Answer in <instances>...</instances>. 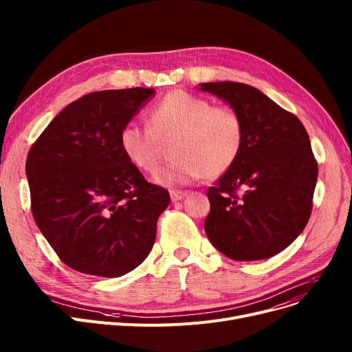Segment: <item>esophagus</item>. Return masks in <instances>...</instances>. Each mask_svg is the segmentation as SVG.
<instances>
[{"label":"esophagus","mask_w":352,"mask_h":352,"mask_svg":"<svg viewBox=\"0 0 352 352\" xmlns=\"http://www.w3.org/2000/svg\"><path fill=\"white\" fill-rule=\"evenodd\" d=\"M188 194V191H179V190H173L171 191V199L174 201V202H177V201H181L182 198H186V195Z\"/></svg>","instance_id":"1"}]
</instances>
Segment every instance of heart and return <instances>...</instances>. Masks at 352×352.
Returning a JSON list of instances; mask_svg holds the SVG:
<instances>
[{
    "label": "heart",
    "instance_id": "b5f03b06",
    "mask_svg": "<svg viewBox=\"0 0 352 352\" xmlns=\"http://www.w3.org/2000/svg\"><path fill=\"white\" fill-rule=\"evenodd\" d=\"M148 125L128 122L121 128L120 146L135 168L151 173L160 162L162 142H170V164L153 181L164 187L186 186L202 178L224 175L241 155L244 122L228 105H211L184 89L165 94L150 111Z\"/></svg>",
    "mask_w": 352,
    "mask_h": 352
}]
</instances>
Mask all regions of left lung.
<instances>
[{"label": "left lung", "mask_w": 352, "mask_h": 352, "mask_svg": "<svg viewBox=\"0 0 352 352\" xmlns=\"http://www.w3.org/2000/svg\"><path fill=\"white\" fill-rule=\"evenodd\" d=\"M244 122L239 158L208 188L206 234L235 261L265 260L285 250L312 211L318 164L305 126L260 89L243 82L201 84Z\"/></svg>", "instance_id": "left-lung-1"}]
</instances>
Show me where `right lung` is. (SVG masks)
Masks as SVG:
<instances>
[{"instance_id": "add662e5", "label": "right lung", "mask_w": 352, "mask_h": 352, "mask_svg": "<svg viewBox=\"0 0 352 352\" xmlns=\"http://www.w3.org/2000/svg\"><path fill=\"white\" fill-rule=\"evenodd\" d=\"M154 94L142 87L89 92L67 105L31 146L25 173L32 217L72 270L116 278L153 250L170 192L126 160L120 133Z\"/></svg>"}]
</instances>
